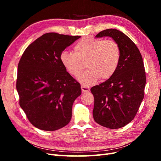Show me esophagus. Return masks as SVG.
Here are the masks:
<instances>
[{
	"instance_id": "esophagus-1",
	"label": "esophagus",
	"mask_w": 161,
	"mask_h": 161,
	"mask_svg": "<svg viewBox=\"0 0 161 161\" xmlns=\"http://www.w3.org/2000/svg\"><path fill=\"white\" fill-rule=\"evenodd\" d=\"M81 90H82V92H83V93H85V92H89L90 89L89 88V87H86V86H81Z\"/></svg>"
}]
</instances>
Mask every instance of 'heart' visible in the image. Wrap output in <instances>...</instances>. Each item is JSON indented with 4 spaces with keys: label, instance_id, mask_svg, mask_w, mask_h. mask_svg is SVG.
Instances as JSON below:
<instances>
[{
    "label": "heart",
    "instance_id": "b5f03b06",
    "mask_svg": "<svg viewBox=\"0 0 161 161\" xmlns=\"http://www.w3.org/2000/svg\"><path fill=\"white\" fill-rule=\"evenodd\" d=\"M75 53L63 51L60 59L70 75L77 76L83 70L85 64L88 69L78 79L82 85L90 86L100 78L107 80L117 70L121 58V51L115 41L86 37L74 47Z\"/></svg>",
    "mask_w": 161,
    "mask_h": 161
}]
</instances>
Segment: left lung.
<instances>
[{
  "instance_id": "1",
  "label": "left lung",
  "mask_w": 161,
  "mask_h": 161,
  "mask_svg": "<svg viewBox=\"0 0 161 161\" xmlns=\"http://www.w3.org/2000/svg\"><path fill=\"white\" fill-rule=\"evenodd\" d=\"M108 36L118 43L121 58L115 74L91 89L95 100L92 115L99 125L118 129L137 114L144 98L146 72L142 55L130 38L115 29L102 31L95 37Z\"/></svg>"
}]
</instances>
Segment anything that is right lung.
<instances>
[{"mask_svg":"<svg viewBox=\"0 0 161 161\" xmlns=\"http://www.w3.org/2000/svg\"><path fill=\"white\" fill-rule=\"evenodd\" d=\"M80 37L43 34L26 48L19 62L16 87L19 105L38 129L54 131L70 121L72 105L81 88L60 56Z\"/></svg>","mask_w":161,"mask_h":161,"instance_id":"obj_1","label":"right lung"}]
</instances>
